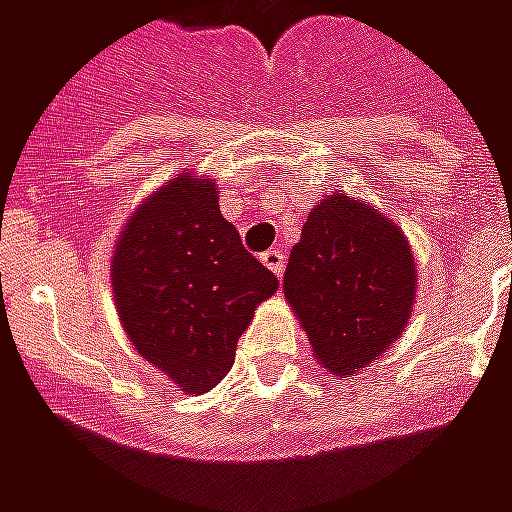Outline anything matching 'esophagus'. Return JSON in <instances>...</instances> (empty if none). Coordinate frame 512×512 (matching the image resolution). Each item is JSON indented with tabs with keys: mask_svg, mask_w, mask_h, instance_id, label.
Returning <instances> with one entry per match:
<instances>
[{
	"mask_svg": "<svg viewBox=\"0 0 512 512\" xmlns=\"http://www.w3.org/2000/svg\"><path fill=\"white\" fill-rule=\"evenodd\" d=\"M263 266L271 268L277 277H282V271H285V252L282 249H268V252H263Z\"/></svg>",
	"mask_w": 512,
	"mask_h": 512,
	"instance_id": "1",
	"label": "esophagus"
}]
</instances>
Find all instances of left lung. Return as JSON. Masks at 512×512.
<instances>
[{
    "label": "left lung",
    "instance_id": "1",
    "mask_svg": "<svg viewBox=\"0 0 512 512\" xmlns=\"http://www.w3.org/2000/svg\"><path fill=\"white\" fill-rule=\"evenodd\" d=\"M414 257L403 230L343 194L315 205L285 268V299L332 373L351 376L406 329Z\"/></svg>",
    "mask_w": 512,
    "mask_h": 512
}]
</instances>
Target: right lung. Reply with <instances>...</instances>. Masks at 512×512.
<instances>
[{
  "label": "right lung",
  "mask_w": 512,
  "mask_h": 512,
  "mask_svg": "<svg viewBox=\"0 0 512 512\" xmlns=\"http://www.w3.org/2000/svg\"><path fill=\"white\" fill-rule=\"evenodd\" d=\"M112 288L136 351L202 395L227 376L238 337L279 282L246 252L211 180L183 172L120 233Z\"/></svg>",
  "instance_id": "1"
}]
</instances>
